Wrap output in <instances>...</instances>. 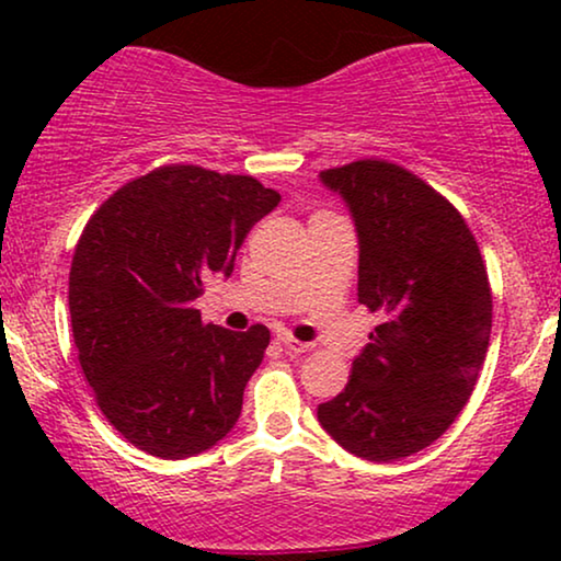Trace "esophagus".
Here are the masks:
<instances>
[{"instance_id":"1","label":"esophagus","mask_w":561,"mask_h":561,"mask_svg":"<svg viewBox=\"0 0 561 561\" xmlns=\"http://www.w3.org/2000/svg\"><path fill=\"white\" fill-rule=\"evenodd\" d=\"M278 340H280L283 347H286L288 352H296V355H301V352H309V350H311L309 342H298V340H294V336H290V334H280Z\"/></svg>"}]
</instances>
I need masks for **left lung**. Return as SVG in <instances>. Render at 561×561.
Wrapping results in <instances>:
<instances>
[{
    "label": "left lung",
    "mask_w": 561,
    "mask_h": 561,
    "mask_svg": "<svg viewBox=\"0 0 561 561\" xmlns=\"http://www.w3.org/2000/svg\"><path fill=\"white\" fill-rule=\"evenodd\" d=\"M319 179L350 206L357 301L380 319L347 386L319 405V424L355 457H411L451 426L485 363V263L462 214L405 168L365 158Z\"/></svg>",
    "instance_id": "obj_1"
}]
</instances>
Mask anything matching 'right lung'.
<instances>
[{"label":"right lung","instance_id":"right-lung-1","mask_svg":"<svg viewBox=\"0 0 561 561\" xmlns=\"http://www.w3.org/2000/svg\"><path fill=\"white\" fill-rule=\"evenodd\" d=\"M280 194L252 175L160 165L114 191L83 227L68 309L83 378L106 421L160 459L232 432L271 344L267 327L204 324L194 301Z\"/></svg>","mask_w":561,"mask_h":561}]
</instances>
